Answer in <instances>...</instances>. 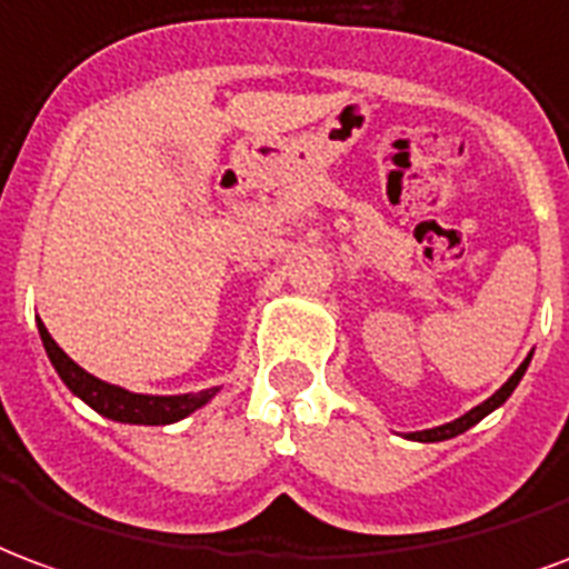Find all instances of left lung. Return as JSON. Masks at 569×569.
<instances>
[{
    "instance_id": "left-lung-1",
    "label": "left lung",
    "mask_w": 569,
    "mask_h": 569,
    "mask_svg": "<svg viewBox=\"0 0 569 569\" xmlns=\"http://www.w3.org/2000/svg\"><path fill=\"white\" fill-rule=\"evenodd\" d=\"M528 363L530 358L518 367L512 376H509V381H506L503 388L497 393H491L485 403H479L476 409H470L467 416H460L455 418V421H449V425H439V427H430V430H418V433H409V439H418V442H442V439H451V437H458V433H463V430H470L472 425H479L485 416H491L495 412L497 406H503L506 400H509V393L516 391L518 388V381H521V376H525V370H528Z\"/></svg>"
}]
</instances>
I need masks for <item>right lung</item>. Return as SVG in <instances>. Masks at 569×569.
Instances as JSON below:
<instances>
[{
	"mask_svg": "<svg viewBox=\"0 0 569 569\" xmlns=\"http://www.w3.org/2000/svg\"><path fill=\"white\" fill-rule=\"evenodd\" d=\"M39 333L41 342H44V351H48V358L53 363V370L66 381V388L78 393L87 406H93L99 416L120 421V425H172V421H181L190 412H197L199 406H206L218 393V388H209V391L199 393H176V397L123 391L118 385H109V381H102L97 376H90L87 370H81L66 355L63 348L53 342V336L48 333V327L41 325V321Z\"/></svg>",
	"mask_w": 569,
	"mask_h": 569,
	"instance_id": "add662e5",
	"label": "right lung"
}]
</instances>
